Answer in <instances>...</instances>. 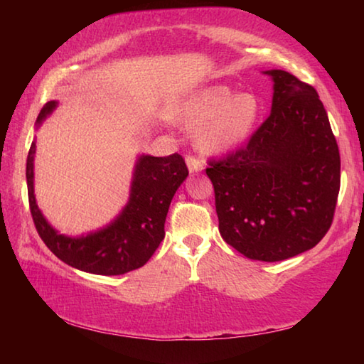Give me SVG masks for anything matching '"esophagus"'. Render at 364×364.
<instances>
[{"label": "esophagus", "mask_w": 364, "mask_h": 364, "mask_svg": "<svg viewBox=\"0 0 364 364\" xmlns=\"http://www.w3.org/2000/svg\"><path fill=\"white\" fill-rule=\"evenodd\" d=\"M186 165L191 173H199V171L204 170V165H202V162L197 157L194 156H188L186 157Z\"/></svg>", "instance_id": "esophagus-1"}]
</instances>
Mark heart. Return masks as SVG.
<instances>
[{
    "instance_id": "1",
    "label": "heart",
    "mask_w": 364,
    "mask_h": 364,
    "mask_svg": "<svg viewBox=\"0 0 364 364\" xmlns=\"http://www.w3.org/2000/svg\"><path fill=\"white\" fill-rule=\"evenodd\" d=\"M262 104L254 95H237L225 85L197 90L183 104L180 119L207 152L231 151L255 130Z\"/></svg>"
}]
</instances>
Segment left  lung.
<instances>
[{
    "label": "left lung",
    "instance_id": "left-lung-1",
    "mask_svg": "<svg viewBox=\"0 0 364 364\" xmlns=\"http://www.w3.org/2000/svg\"><path fill=\"white\" fill-rule=\"evenodd\" d=\"M264 73L274 83L268 119L205 171L221 237L252 260L281 262L315 247L331 228L341 156L316 90L286 70Z\"/></svg>",
    "mask_w": 364,
    "mask_h": 364
}]
</instances>
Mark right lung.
I'll list each match as a JSON object with an SVG mask.
<instances>
[{
  "instance_id": "1",
  "label": "right lung",
  "mask_w": 364,
  "mask_h": 364,
  "mask_svg": "<svg viewBox=\"0 0 364 364\" xmlns=\"http://www.w3.org/2000/svg\"><path fill=\"white\" fill-rule=\"evenodd\" d=\"M56 107V101L43 106L36 128ZM33 159L35 141L28 151L26 175L30 212L43 242L70 267L104 276L125 274L147 263L165 237L164 226L170 202L189 173L180 154L167 157L139 156L134 165L130 199L119 217L95 232L70 237L54 230L36 205Z\"/></svg>"
}]
</instances>
